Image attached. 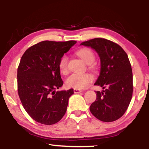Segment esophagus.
<instances>
[{"label":"esophagus","instance_id":"1","mask_svg":"<svg viewBox=\"0 0 149 149\" xmlns=\"http://www.w3.org/2000/svg\"><path fill=\"white\" fill-rule=\"evenodd\" d=\"M74 93H79L81 92H82V91L80 89H74Z\"/></svg>","mask_w":149,"mask_h":149}]
</instances>
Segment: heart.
<instances>
[{
    "mask_svg": "<svg viewBox=\"0 0 149 149\" xmlns=\"http://www.w3.org/2000/svg\"><path fill=\"white\" fill-rule=\"evenodd\" d=\"M77 54L87 64H92L95 61V56L90 49L82 48L77 50ZM68 58L67 56L64 55L60 59L58 63V68L60 72L62 74H67L68 72ZM93 81V76L88 73L85 74H73L67 78L65 84L68 87L74 89H84L87 87Z\"/></svg>",
    "mask_w": 149,
    "mask_h": 149,
    "instance_id": "b5f03b06",
    "label": "heart"
}]
</instances>
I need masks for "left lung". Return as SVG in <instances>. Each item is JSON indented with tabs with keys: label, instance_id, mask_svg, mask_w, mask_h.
Returning a JSON list of instances; mask_svg holds the SVG:
<instances>
[{
	"label": "left lung",
	"instance_id": "8db88e82",
	"mask_svg": "<svg viewBox=\"0 0 149 149\" xmlns=\"http://www.w3.org/2000/svg\"><path fill=\"white\" fill-rule=\"evenodd\" d=\"M80 45L95 49L100 59V75L95 85L104 90L96 91L91 112L102 122L117 120L127 110L133 95V73L127 54L119 45L106 39L95 38Z\"/></svg>",
	"mask_w": 149,
	"mask_h": 149
}]
</instances>
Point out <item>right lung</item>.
I'll return each mask as SVG.
<instances>
[{
	"label": "right lung",
	"instance_id": "right-lung-1",
	"mask_svg": "<svg viewBox=\"0 0 149 149\" xmlns=\"http://www.w3.org/2000/svg\"><path fill=\"white\" fill-rule=\"evenodd\" d=\"M75 41L39 42L27 49L17 68V91L26 110L35 121L54 124L62 119L74 91H55L63 85L58 63Z\"/></svg>",
	"mask_w": 149,
	"mask_h": 149
}]
</instances>
